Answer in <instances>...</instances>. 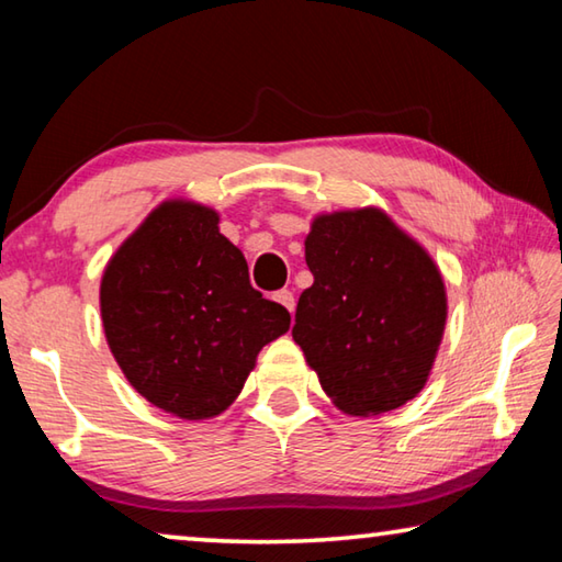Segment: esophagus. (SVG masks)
Listing matches in <instances>:
<instances>
[{
	"instance_id": "1",
	"label": "esophagus",
	"mask_w": 562,
	"mask_h": 562,
	"mask_svg": "<svg viewBox=\"0 0 562 562\" xmlns=\"http://www.w3.org/2000/svg\"><path fill=\"white\" fill-rule=\"evenodd\" d=\"M274 300H278L282 307H288V312L292 315L294 312V294L290 292V290H280V292H274Z\"/></svg>"
}]
</instances>
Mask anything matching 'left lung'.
I'll return each mask as SVG.
<instances>
[{
    "instance_id": "obj_1",
    "label": "left lung",
    "mask_w": 562,
    "mask_h": 562,
    "mask_svg": "<svg viewBox=\"0 0 562 562\" xmlns=\"http://www.w3.org/2000/svg\"><path fill=\"white\" fill-rule=\"evenodd\" d=\"M315 274L292 339L337 408L376 416L422 392L446 327L429 252L379 207L317 215L304 240Z\"/></svg>"
}]
</instances>
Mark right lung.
<instances>
[{"mask_svg": "<svg viewBox=\"0 0 562 562\" xmlns=\"http://www.w3.org/2000/svg\"><path fill=\"white\" fill-rule=\"evenodd\" d=\"M213 207L166 201L109 260L101 319L131 386L164 412L201 422L225 412L290 312L247 278Z\"/></svg>", "mask_w": 562, "mask_h": 562, "instance_id": "1", "label": "right lung"}]
</instances>
